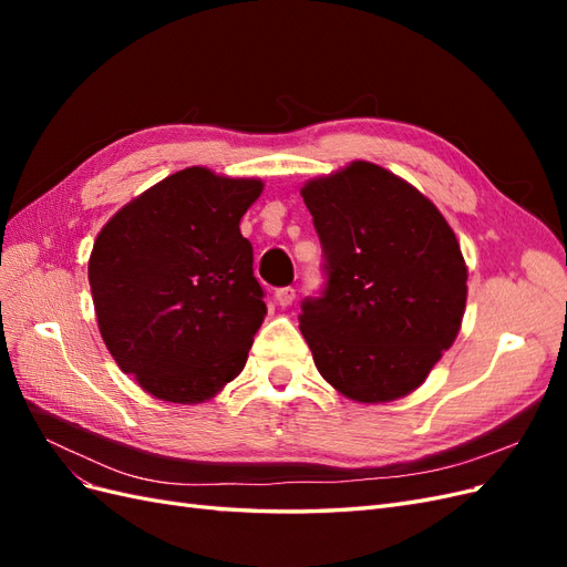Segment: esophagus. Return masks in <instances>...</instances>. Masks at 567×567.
<instances>
[{
    "instance_id": "1",
    "label": "esophagus",
    "mask_w": 567,
    "mask_h": 567,
    "mask_svg": "<svg viewBox=\"0 0 567 567\" xmlns=\"http://www.w3.org/2000/svg\"><path fill=\"white\" fill-rule=\"evenodd\" d=\"M274 298H277V302L281 307H288L290 302L296 300V288L293 286H281V288H277V293H274Z\"/></svg>"
}]
</instances>
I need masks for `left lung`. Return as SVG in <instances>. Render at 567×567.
<instances>
[{
  "instance_id": "obj_1",
  "label": "left lung",
  "mask_w": 567,
  "mask_h": 567,
  "mask_svg": "<svg viewBox=\"0 0 567 567\" xmlns=\"http://www.w3.org/2000/svg\"><path fill=\"white\" fill-rule=\"evenodd\" d=\"M323 252V288L300 305L319 373L357 402L416 390L450 350L466 307V262L435 205L357 161L302 188Z\"/></svg>"
}]
</instances>
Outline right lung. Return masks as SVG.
<instances>
[{"instance_id": "obj_1", "label": "right lung", "mask_w": 567, "mask_h": 567, "mask_svg": "<svg viewBox=\"0 0 567 567\" xmlns=\"http://www.w3.org/2000/svg\"><path fill=\"white\" fill-rule=\"evenodd\" d=\"M262 182L186 167L96 236L90 286L117 367L165 402L196 404L246 367L267 315L238 221Z\"/></svg>"}]
</instances>
